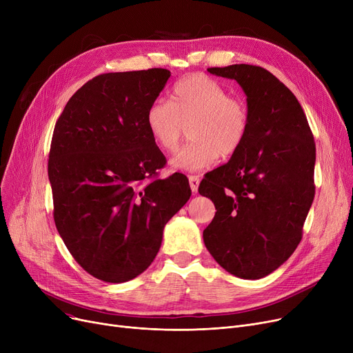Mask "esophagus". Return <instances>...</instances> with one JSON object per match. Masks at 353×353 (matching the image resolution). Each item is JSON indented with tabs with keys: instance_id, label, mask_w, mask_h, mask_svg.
Returning a JSON list of instances; mask_svg holds the SVG:
<instances>
[{
	"instance_id": "esophagus-1",
	"label": "esophagus",
	"mask_w": 353,
	"mask_h": 353,
	"mask_svg": "<svg viewBox=\"0 0 353 353\" xmlns=\"http://www.w3.org/2000/svg\"><path fill=\"white\" fill-rule=\"evenodd\" d=\"M189 183H190V189L193 193H197L199 189V183H200V177L199 176H189Z\"/></svg>"
}]
</instances>
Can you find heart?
Returning a JSON list of instances; mask_svg holds the SVG:
<instances>
[{
  "label": "heart",
  "mask_w": 353,
  "mask_h": 353,
  "mask_svg": "<svg viewBox=\"0 0 353 353\" xmlns=\"http://www.w3.org/2000/svg\"><path fill=\"white\" fill-rule=\"evenodd\" d=\"M252 123L248 103L216 80L192 74L179 80L170 101L154 100L145 110V125L163 153H174L189 127L192 143L173 159V169L196 172L213 165L219 156L232 157L246 141Z\"/></svg>",
  "instance_id": "b5f03b06"
}]
</instances>
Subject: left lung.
I'll return each instance as SVG.
<instances>
[{
    "label": "left lung",
    "mask_w": 353,
    "mask_h": 353,
    "mask_svg": "<svg viewBox=\"0 0 353 353\" xmlns=\"http://www.w3.org/2000/svg\"><path fill=\"white\" fill-rule=\"evenodd\" d=\"M208 71L240 84L252 123L242 148L200 183L199 193L217 210L203 240L229 273L261 279L301 243L314 197L316 147L298 99L272 72L250 64Z\"/></svg>",
    "instance_id": "left-lung-1"
}]
</instances>
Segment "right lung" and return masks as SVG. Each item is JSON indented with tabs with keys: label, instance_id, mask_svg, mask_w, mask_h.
<instances>
[{
	"label": "right lung",
	"instance_id": "add662e5",
	"mask_svg": "<svg viewBox=\"0 0 353 353\" xmlns=\"http://www.w3.org/2000/svg\"><path fill=\"white\" fill-rule=\"evenodd\" d=\"M170 71L105 72L74 92L54 127L48 179L54 221L76 262L108 283L152 265L163 229L190 199L189 181L159 179L165 157L145 110Z\"/></svg>",
	"mask_w": 353,
	"mask_h": 353
}]
</instances>
